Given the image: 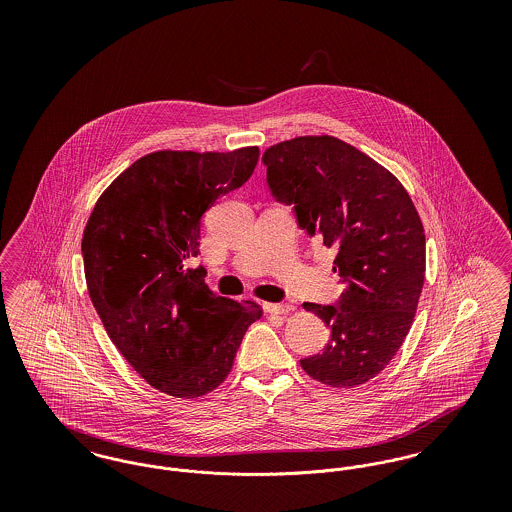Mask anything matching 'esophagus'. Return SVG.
I'll list each match as a JSON object with an SVG mask.
<instances>
[{
  "label": "esophagus",
  "mask_w": 512,
  "mask_h": 512,
  "mask_svg": "<svg viewBox=\"0 0 512 512\" xmlns=\"http://www.w3.org/2000/svg\"><path fill=\"white\" fill-rule=\"evenodd\" d=\"M263 307H265L268 315H274V317H282V315H288L292 311V307L286 305V303H265Z\"/></svg>",
  "instance_id": "obj_1"
}]
</instances>
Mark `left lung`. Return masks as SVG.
<instances>
[{
	"label": "left lung",
	"instance_id": "8db88e82",
	"mask_svg": "<svg viewBox=\"0 0 512 512\" xmlns=\"http://www.w3.org/2000/svg\"><path fill=\"white\" fill-rule=\"evenodd\" d=\"M263 163L274 199L338 251L334 272L345 284L336 305L303 303L330 341L301 366L330 388L361 386L399 351L424 286L426 238L413 199L388 169L334 136L280 142Z\"/></svg>",
	"mask_w": 512,
	"mask_h": 512
}]
</instances>
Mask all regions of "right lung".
I'll use <instances>...</instances> for the list:
<instances>
[{
  "label": "right lung",
  "mask_w": 512,
  "mask_h": 512,
  "mask_svg": "<svg viewBox=\"0 0 512 512\" xmlns=\"http://www.w3.org/2000/svg\"><path fill=\"white\" fill-rule=\"evenodd\" d=\"M259 147L228 153L155 151L132 163L101 197L82 236L84 274L99 318L149 386L180 399L219 388L255 301L211 292L199 253L201 217L255 171Z\"/></svg>",
  "instance_id": "1"
}]
</instances>
